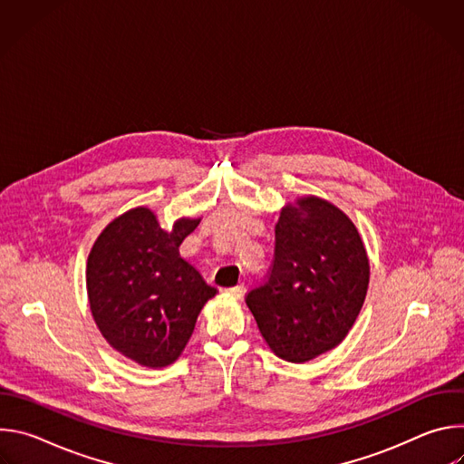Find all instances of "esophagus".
Returning <instances> with one entry per match:
<instances>
[{
    "instance_id": "obj_1",
    "label": "esophagus",
    "mask_w": 464,
    "mask_h": 464,
    "mask_svg": "<svg viewBox=\"0 0 464 464\" xmlns=\"http://www.w3.org/2000/svg\"><path fill=\"white\" fill-rule=\"evenodd\" d=\"M244 290H246V286L240 283V285H237V286H231V288H226V292L229 294V295H233V297H242V294H244Z\"/></svg>"
}]
</instances>
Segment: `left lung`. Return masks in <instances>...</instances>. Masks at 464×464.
Returning <instances> with one entry per match:
<instances>
[{
    "mask_svg": "<svg viewBox=\"0 0 464 464\" xmlns=\"http://www.w3.org/2000/svg\"><path fill=\"white\" fill-rule=\"evenodd\" d=\"M369 258L354 224L306 196L283 209L268 277L246 303L272 351L308 362L343 342L365 301Z\"/></svg>",
    "mask_w": 464,
    "mask_h": 464,
    "instance_id": "left-lung-1",
    "label": "left lung"
}]
</instances>
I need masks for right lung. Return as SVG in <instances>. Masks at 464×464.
Masks as SVG:
<instances>
[{
	"label": "right lung",
	"instance_id": "right-lung-1",
	"mask_svg": "<svg viewBox=\"0 0 464 464\" xmlns=\"http://www.w3.org/2000/svg\"><path fill=\"white\" fill-rule=\"evenodd\" d=\"M198 224L183 218L167 233L152 211L131 209L101 233L88 256V297L101 334L141 365L176 362L198 314L217 294L179 256Z\"/></svg>",
	"mask_w": 464,
	"mask_h": 464
}]
</instances>
